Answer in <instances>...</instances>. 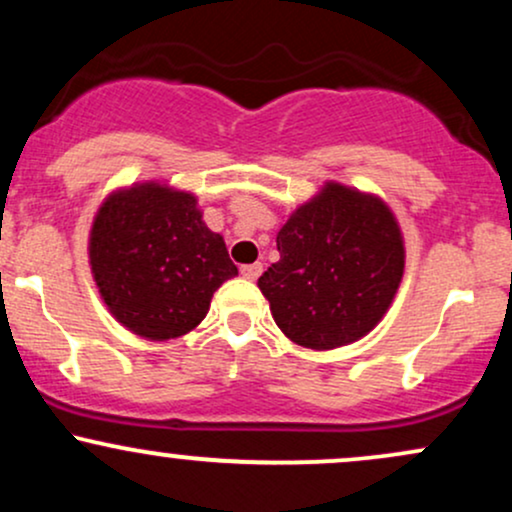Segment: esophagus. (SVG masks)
<instances>
[{"instance_id": "esophagus-1", "label": "esophagus", "mask_w": 512, "mask_h": 512, "mask_svg": "<svg viewBox=\"0 0 512 512\" xmlns=\"http://www.w3.org/2000/svg\"><path fill=\"white\" fill-rule=\"evenodd\" d=\"M240 274H243L245 279L255 281L257 276L262 274V262H255V264H243V267H240Z\"/></svg>"}]
</instances>
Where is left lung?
I'll use <instances>...</instances> for the list:
<instances>
[{"instance_id":"obj_1","label":"left lung","mask_w":512,"mask_h":512,"mask_svg":"<svg viewBox=\"0 0 512 512\" xmlns=\"http://www.w3.org/2000/svg\"><path fill=\"white\" fill-rule=\"evenodd\" d=\"M279 262L257 281L291 342L337 349L383 320L404 272L402 233L378 197L327 182L276 236Z\"/></svg>"}]
</instances>
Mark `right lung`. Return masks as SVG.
<instances>
[{
  "label": "right lung",
  "mask_w": 512,
  "mask_h": 512,
  "mask_svg": "<svg viewBox=\"0 0 512 512\" xmlns=\"http://www.w3.org/2000/svg\"><path fill=\"white\" fill-rule=\"evenodd\" d=\"M91 272L117 322L163 342L195 330L211 296L238 274L197 199L158 182L115 192L91 228Z\"/></svg>",
  "instance_id": "right-lung-1"
}]
</instances>
